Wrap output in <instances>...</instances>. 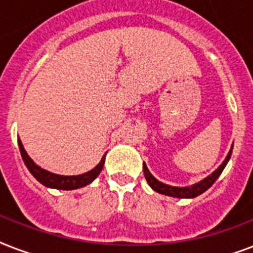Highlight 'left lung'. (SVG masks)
<instances>
[{
  "label": "left lung",
  "instance_id": "obj_1",
  "mask_svg": "<svg viewBox=\"0 0 253 253\" xmlns=\"http://www.w3.org/2000/svg\"><path fill=\"white\" fill-rule=\"evenodd\" d=\"M232 147L234 146H231V150L228 151L227 156H226V159L223 160V163H222L211 174H209L208 177H205L204 180L198 181L196 184L189 185V186H172V185L164 184L162 181H159L156 177L152 176V173L150 172V169L147 168L146 163H143L144 177H146L147 182H148V185H150L151 188L154 189L155 192L160 193V194H164V196L168 197H174V198H194V197L200 196V194H202L204 192H206V190L215 182L216 178L220 176V173L223 172L224 167L227 166L228 160L231 158Z\"/></svg>",
  "mask_w": 253,
  "mask_h": 253
}]
</instances>
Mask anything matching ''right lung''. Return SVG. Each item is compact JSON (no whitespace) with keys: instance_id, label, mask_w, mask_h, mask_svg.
I'll return each mask as SVG.
<instances>
[{"instance_id":"1","label":"right lung","mask_w":253,"mask_h":253,"mask_svg":"<svg viewBox=\"0 0 253 253\" xmlns=\"http://www.w3.org/2000/svg\"><path fill=\"white\" fill-rule=\"evenodd\" d=\"M18 146H19V151H21L22 159L25 162V166L27 167L30 173L41 184H43L47 188L60 189V190H73V189L83 188V186H86L90 182H93L99 173H101V170H102L103 164H105V156H106V154L103 155L101 162L94 168L90 169L89 172L83 173V174H77V176H63V174L49 172L47 169L41 168L38 164H35L33 159L30 158L29 154L26 152L25 147H23V144H22L19 139H18Z\"/></svg>"}]
</instances>
